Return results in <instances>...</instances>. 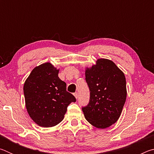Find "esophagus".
<instances>
[{"label": "esophagus", "mask_w": 154, "mask_h": 154, "mask_svg": "<svg viewBox=\"0 0 154 154\" xmlns=\"http://www.w3.org/2000/svg\"><path fill=\"white\" fill-rule=\"evenodd\" d=\"M74 96H75V98H77V97H78V94H77V92H75V93H74Z\"/></svg>", "instance_id": "34e87169"}]
</instances>
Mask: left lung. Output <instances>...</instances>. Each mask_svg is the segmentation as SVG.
<instances>
[{
  "label": "left lung",
  "mask_w": 154,
  "mask_h": 154,
  "mask_svg": "<svg viewBox=\"0 0 154 154\" xmlns=\"http://www.w3.org/2000/svg\"><path fill=\"white\" fill-rule=\"evenodd\" d=\"M90 90V100L82 111L87 121L98 128H106L120 116L126 99V82L124 72L113 62L98 59L85 71Z\"/></svg>",
  "instance_id": "8db88e82"
}]
</instances>
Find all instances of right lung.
Wrapping results in <instances>:
<instances>
[{"instance_id":"add662e5","label":"right lung","mask_w":154,"mask_h":154,"mask_svg":"<svg viewBox=\"0 0 154 154\" xmlns=\"http://www.w3.org/2000/svg\"><path fill=\"white\" fill-rule=\"evenodd\" d=\"M58 71L47 62L35 67L24 85L26 106L31 119L42 127H52L64 119L67 107L76 98L66 91Z\"/></svg>"}]
</instances>
